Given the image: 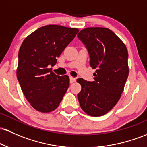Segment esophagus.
Masks as SVG:
<instances>
[{
    "mask_svg": "<svg viewBox=\"0 0 147 147\" xmlns=\"http://www.w3.org/2000/svg\"><path fill=\"white\" fill-rule=\"evenodd\" d=\"M76 82V79L72 77H70V83H73V82Z\"/></svg>",
    "mask_w": 147,
    "mask_h": 147,
    "instance_id": "obj_1",
    "label": "esophagus"
}]
</instances>
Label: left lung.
<instances>
[{
	"label": "left lung",
	"mask_w": 147,
	"mask_h": 147,
	"mask_svg": "<svg viewBox=\"0 0 147 147\" xmlns=\"http://www.w3.org/2000/svg\"><path fill=\"white\" fill-rule=\"evenodd\" d=\"M77 37L88 49L90 65L96 70L94 81L77 79L82 86L77 98L84 112L100 117L109 112L121 96L129 73L128 50L120 38L107 28H84Z\"/></svg>",
	"instance_id": "obj_1"
}]
</instances>
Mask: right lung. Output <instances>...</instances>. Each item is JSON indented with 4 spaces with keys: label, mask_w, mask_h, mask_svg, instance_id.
<instances>
[{
    "label": "right lung",
    "mask_w": 147,
    "mask_h": 147,
    "mask_svg": "<svg viewBox=\"0 0 147 147\" xmlns=\"http://www.w3.org/2000/svg\"><path fill=\"white\" fill-rule=\"evenodd\" d=\"M79 29L60 25H47L24 39L19 51L17 77L30 105L47 113L58 107L70 84L67 75L59 76L49 66L75 38Z\"/></svg>",
    "instance_id": "add662e5"
}]
</instances>
